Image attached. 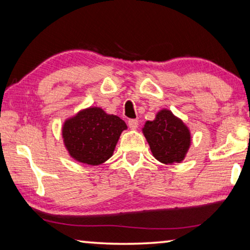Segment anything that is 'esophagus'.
<instances>
[{"label": "esophagus", "instance_id": "esophagus-1", "mask_svg": "<svg viewBox=\"0 0 250 250\" xmlns=\"http://www.w3.org/2000/svg\"><path fill=\"white\" fill-rule=\"evenodd\" d=\"M138 125H139V121L136 120V119H130L128 121V125L131 130H136L138 128Z\"/></svg>", "mask_w": 250, "mask_h": 250}]
</instances>
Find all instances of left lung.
<instances>
[{
  "label": "left lung",
  "mask_w": 250,
  "mask_h": 250,
  "mask_svg": "<svg viewBox=\"0 0 250 250\" xmlns=\"http://www.w3.org/2000/svg\"><path fill=\"white\" fill-rule=\"evenodd\" d=\"M152 156L164 165L180 164L191 146L189 126L168 109H161L142 128Z\"/></svg>",
  "instance_id": "obj_1"
}]
</instances>
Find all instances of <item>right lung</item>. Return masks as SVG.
I'll use <instances>...</instances> for the list:
<instances>
[{"label": "right lung", "mask_w": 250, "mask_h": 250, "mask_svg": "<svg viewBox=\"0 0 250 250\" xmlns=\"http://www.w3.org/2000/svg\"><path fill=\"white\" fill-rule=\"evenodd\" d=\"M125 122L116 114H109L100 106L79 110L66 118L61 134L69 156L88 166H99L112 157Z\"/></svg>", "instance_id": "right-lung-1"}]
</instances>
